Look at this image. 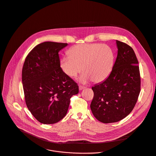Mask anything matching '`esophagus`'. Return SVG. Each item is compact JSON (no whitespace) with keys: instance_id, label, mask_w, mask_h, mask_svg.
<instances>
[{"instance_id":"obj_1","label":"esophagus","mask_w":156,"mask_h":156,"mask_svg":"<svg viewBox=\"0 0 156 156\" xmlns=\"http://www.w3.org/2000/svg\"><path fill=\"white\" fill-rule=\"evenodd\" d=\"M86 88V87H84V86H79V90H82L83 89H85Z\"/></svg>"}]
</instances>
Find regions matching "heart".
Instances as JSON below:
<instances>
[{
	"label": "heart",
	"mask_w": 156,
	"mask_h": 156,
	"mask_svg": "<svg viewBox=\"0 0 156 156\" xmlns=\"http://www.w3.org/2000/svg\"><path fill=\"white\" fill-rule=\"evenodd\" d=\"M68 54L60 60L61 69L69 77H75L83 68L85 73L80 80L83 83L91 80L96 82L105 80L113 65V52L107 44H79L73 46Z\"/></svg>",
	"instance_id": "b5f03b06"
}]
</instances>
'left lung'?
I'll list each match as a JSON object with an SVG mask.
<instances>
[{"label":"left lung","mask_w":156,"mask_h":156,"mask_svg":"<svg viewBox=\"0 0 156 156\" xmlns=\"http://www.w3.org/2000/svg\"><path fill=\"white\" fill-rule=\"evenodd\" d=\"M118 54L109 76L92 87L90 107L94 117L103 123L118 122L134 108L140 92L138 62L133 49L116 40Z\"/></svg>","instance_id":"obj_1"}]
</instances>
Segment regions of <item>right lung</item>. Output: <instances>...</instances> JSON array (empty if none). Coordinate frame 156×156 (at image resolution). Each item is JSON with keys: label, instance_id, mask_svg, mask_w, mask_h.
Instances as JSON below:
<instances>
[{"label": "right lung", "instance_id": "1", "mask_svg": "<svg viewBox=\"0 0 156 156\" xmlns=\"http://www.w3.org/2000/svg\"><path fill=\"white\" fill-rule=\"evenodd\" d=\"M67 43L44 42L36 46L26 58L22 82L26 104L41 123L54 124L67 113L71 98L79 87L60 67L59 51Z\"/></svg>", "mask_w": 156, "mask_h": 156}]
</instances>
